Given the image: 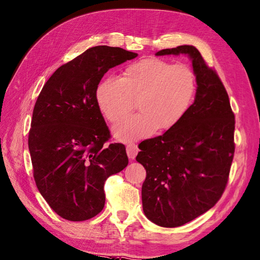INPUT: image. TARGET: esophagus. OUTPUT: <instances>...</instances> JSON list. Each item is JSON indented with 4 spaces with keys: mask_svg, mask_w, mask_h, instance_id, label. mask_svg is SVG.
Masks as SVG:
<instances>
[{
    "mask_svg": "<svg viewBox=\"0 0 260 260\" xmlns=\"http://www.w3.org/2000/svg\"><path fill=\"white\" fill-rule=\"evenodd\" d=\"M126 151H127L128 158L134 159L136 157V155H137V152L139 151V149L137 147V145L133 144V143H129V144H127V146H126Z\"/></svg>",
    "mask_w": 260,
    "mask_h": 260,
    "instance_id": "1",
    "label": "esophagus"
}]
</instances>
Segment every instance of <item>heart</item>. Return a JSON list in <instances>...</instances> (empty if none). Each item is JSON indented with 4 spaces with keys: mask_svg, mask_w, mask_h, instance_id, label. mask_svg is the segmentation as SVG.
<instances>
[{
    "mask_svg": "<svg viewBox=\"0 0 260 260\" xmlns=\"http://www.w3.org/2000/svg\"><path fill=\"white\" fill-rule=\"evenodd\" d=\"M197 78L189 66L158 58H146L124 69L119 79L109 78L98 86L96 102L105 118L116 123L134 110L139 113L114 126L122 141L168 131L181 121L193 102Z\"/></svg>",
    "mask_w": 260,
    "mask_h": 260,
    "instance_id": "b5f03b06",
    "label": "heart"
}]
</instances>
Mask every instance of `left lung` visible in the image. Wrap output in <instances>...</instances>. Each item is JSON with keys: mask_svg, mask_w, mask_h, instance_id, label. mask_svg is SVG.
Masks as SVG:
<instances>
[{"mask_svg": "<svg viewBox=\"0 0 260 260\" xmlns=\"http://www.w3.org/2000/svg\"><path fill=\"white\" fill-rule=\"evenodd\" d=\"M179 54L192 59L198 83L194 102L175 127L139 144L136 157L146 169L144 213L162 228L182 226L217 203L235 152V115L221 79L193 46L156 55Z\"/></svg>", "mask_w": 260, "mask_h": 260, "instance_id": "left-lung-1", "label": "left lung"}]
</instances>
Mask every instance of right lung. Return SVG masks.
Listing matches in <instances>:
<instances>
[{
  "instance_id": "add662e5",
  "label": "right lung",
  "mask_w": 260,
  "mask_h": 260,
  "mask_svg": "<svg viewBox=\"0 0 260 260\" xmlns=\"http://www.w3.org/2000/svg\"><path fill=\"white\" fill-rule=\"evenodd\" d=\"M137 57L119 47L89 48L52 73L39 93L28 133L32 176L59 216L73 222L104 208V182L128 164L125 146L105 145L110 129L96 89L111 68Z\"/></svg>"
}]
</instances>
